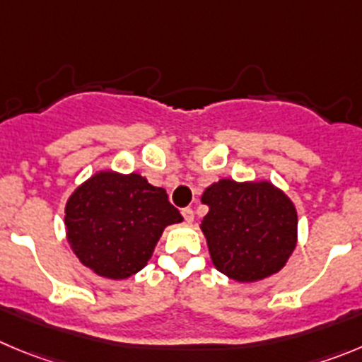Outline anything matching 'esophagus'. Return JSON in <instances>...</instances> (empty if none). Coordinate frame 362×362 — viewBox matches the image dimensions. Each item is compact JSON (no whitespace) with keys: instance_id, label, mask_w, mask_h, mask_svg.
Listing matches in <instances>:
<instances>
[{"instance_id":"34e87169","label":"esophagus","mask_w":362,"mask_h":362,"mask_svg":"<svg viewBox=\"0 0 362 362\" xmlns=\"http://www.w3.org/2000/svg\"><path fill=\"white\" fill-rule=\"evenodd\" d=\"M182 216H184V219L187 223H192L194 221V211H192L191 207H185L184 211H182Z\"/></svg>"}]
</instances>
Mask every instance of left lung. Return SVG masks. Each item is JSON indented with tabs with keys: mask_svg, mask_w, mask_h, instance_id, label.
<instances>
[{
	"mask_svg": "<svg viewBox=\"0 0 362 362\" xmlns=\"http://www.w3.org/2000/svg\"><path fill=\"white\" fill-rule=\"evenodd\" d=\"M209 207L200 228L211 261L235 282H259L286 266L298 241L291 198L269 180L221 178L202 194Z\"/></svg>",
	"mask_w": 362,
	"mask_h": 362,
	"instance_id": "8db88e82",
	"label": "left lung"
}]
</instances>
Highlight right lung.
I'll use <instances>...</instances> for the list:
<instances>
[{"instance_id": "add662e5", "label": "right lung", "mask_w": 362, "mask_h": 362, "mask_svg": "<svg viewBox=\"0 0 362 362\" xmlns=\"http://www.w3.org/2000/svg\"><path fill=\"white\" fill-rule=\"evenodd\" d=\"M162 187L139 173L96 171L67 198L66 238L86 268L124 280L148 264L165 227L182 223Z\"/></svg>"}]
</instances>
